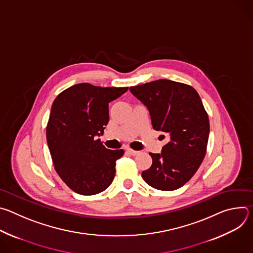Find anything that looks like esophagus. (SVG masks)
Masks as SVG:
<instances>
[{
    "instance_id": "1",
    "label": "esophagus",
    "mask_w": 253,
    "mask_h": 253,
    "mask_svg": "<svg viewBox=\"0 0 253 253\" xmlns=\"http://www.w3.org/2000/svg\"><path fill=\"white\" fill-rule=\"evenodd\" d=\"M126 150H127V152H128L130 155H132V156H135V155H137V154L139 153L138 151H135V150H133V149H131V148H127Z\"/></svg>"
}]
</instances>
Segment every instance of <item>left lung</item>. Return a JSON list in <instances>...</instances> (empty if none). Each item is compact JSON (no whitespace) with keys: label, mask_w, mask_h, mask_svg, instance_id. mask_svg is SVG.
<instances>
[{"label":"left lung","mask_w":253,"mask_h":253,"mask_svg":"<svg viewBox=\"0 0 253 253\" xmlns=\"http://www.w3.org/2000/svg\"><path fill=\"white\" fill-rule=\"evenodd\" d=\"M130 92L148 108L154 130L169 137L160 154L149 153L152 165L142 172V178L158 190L182 187L206 154L209 119L198 93L189 85L166 79L130 87Z\"/></svg>","instance_id":"1"}]
</instances>
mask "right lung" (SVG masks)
Instances as JSON below:
<instances>
[{
    "label": "right lung",
    "mask_w": 253,
    "mask_h": 253,
    "mask_svg": "<svg viewBox=\"0 0 253 253\" xmlns=\"http://www.w3.org/2000/svg\"><path fill=\"white\" fill-rule=\"evenodd\" d=\"M127 90L81 83L64 90L52 105L46 130L51 157L58 175L78 194H98L113 181L124 150L107 149L96 137L109 121V103Z\"/></svg>",
    "instance_id": "add662e5"
}]
</instances>
